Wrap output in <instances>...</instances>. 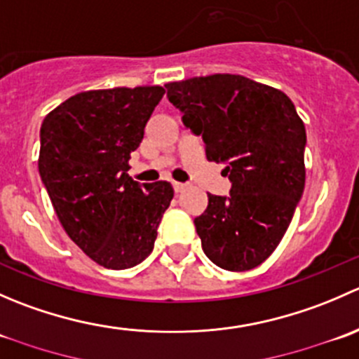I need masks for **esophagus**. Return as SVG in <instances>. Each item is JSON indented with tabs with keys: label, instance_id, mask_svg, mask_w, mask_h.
<instances>
[{
	"label": "esophagus",
	"instance_id": "esophagus-1",
	"mask_svg": "<svg viewBox=\"0 0 359 359\" xmlns=\"http://www.w3.org/2000/svg\"><path fill=\"white\" fill-rule=\"evenodd\" d=\"M186 184L182 182H173V189H175V193H182V191H186Z\"/></svg>",
	"mask_w": 359,
	"mask_h": 359
}]
</instances>
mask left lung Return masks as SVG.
I'll use <instances>...</instances> for the list:
<instances>
[{
	"mask_svg": "<svg viewBox=\"0 0 359 359\" xmlns=\"http://www.w3.org/2000/svg\"><path fill=\"white\" fill-rule=\"evenodd\" d=\"M206 159L226 163L229 196L208 194L194 219L205 255L227 271L260 266L280 245L306 184V128L281 90L240 74L166 83Z\"/></svg>",
	"mask_w": 359,
	"mask_h": 359,
	"instance_id": "1",
	"label": "left lung"
}]
</instances>
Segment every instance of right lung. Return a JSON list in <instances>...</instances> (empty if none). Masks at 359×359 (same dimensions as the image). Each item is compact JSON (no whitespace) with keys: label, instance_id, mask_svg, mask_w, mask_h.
<instances>
[{"label":"right lung","instance_id":"1","mask_svg":"<svg viewBox=\"0 0 359 359\" xmlns=\"http://www.w3.org/2000/svg\"><path fill=\"white\" fill-rule=\"evenodd\" d=\"M163 86L88 90L43 119L38 168L67 236L93 262L128 269L154 248L173 198L170 182L128 175L130 154L163 99Z\"/></svg>","mask_w":359,"mask_h":359}]
</instances>
